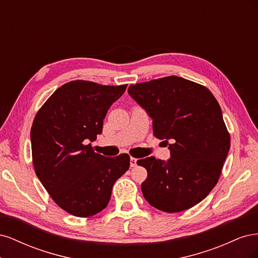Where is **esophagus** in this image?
Returning a JSON list of instances; mask_svg holds the SVG:
<instances>
[{"mask_svg": "<svg viewBox=\"0 0 258 258\" xmlns=\"http://www.w3.org/2000/svg\"><path fill=\"white\" fill-rule=\"evenodd\" d=\"M137 161H138V159H136V158H134V157H131L130 158V167H136L137 166Z\"/></svg>", "mask_w": 258, "mask_h": 258, "instance_id": "obj_1", "label": "esophagus"}]
</instances>
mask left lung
Segmentation results:
<instances>
[{
    "label": "left lung",
    "instance_id": "1",
    "mask_svg": "<svg viewBox=\"0 0 258 258\" xmlns=\"http://www.w3.org/2000/svg\"><path fill=\"white\" fill-rule=\"evenodd\" d=\"M129 95L153 119L171 157L137 161L147 171L141 184L152 207L175 213L204 200L220 178L230 148L221 106L207 87L178 76L130 85Z\"/></svg>",
    "mask_w": 258,
    "mask_h": 258
}]
</instances>
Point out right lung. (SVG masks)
<instances>
[{
    "label": "right lung",
    "instance_id": "add662e5",
    "mask_svg": "<svg viewBox=\"0 0 258 258\" xmlns=\"http://www.w3.org/2000/svg\"><path fill=\"white\" fill-rule=\"evenodd\" d=\"M126 88L127 85L69 82L34 117L31 148L35 173L51 199L74 216L101 212L111 199L116 179L129 169V155L105 157L86 144L102 132L108 108Z\"/></svg>",
    "mask_w": 258,
    "mask_h": 258
}]
</instances>
